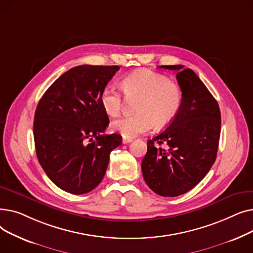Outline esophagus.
Wrapping results in <instances>:
<instances>
[{"mask_svg":"<svg viewBox=\"0 0 253 253\" xmlns=\"http://www.w3.org/2000/svg\"><path fill=\"white\" fill-rule=\"evenodd\" d=\"M131 141H132V139H131V138H127V137H124V138L122 139V142H123L124 144L129 143V142H131Z\"/></svg>","mask_w":253,"mask_h":253,"instance_id":"obj_1","label":"esophagus"}]
</instances>
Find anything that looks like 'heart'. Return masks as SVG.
Here are the masks:
<instances>
[{
  "instance_id": "obj_1",
  "label": "heart",
  "mask_w": 253,
  "mask_h": 253,
  "mask_svg": "<svg viewBox=\"0 0 253 253\" xmlns=\"http://www.w3.org/2000/svg\"><path fill=\"white\" fill-rule=\"evenodd\" d=\"M122 89L128 99H138L136 115L120 118L112 123V129L123 137L132 138L150 131L154 125L164 127L177 116L182 99L181 89L175 82L161 74L149 70L132 73L122 80ZM124 97L115 86H105L100 93L103 111L111 117L122 112Z\"/></svg>"
}]
</instances>
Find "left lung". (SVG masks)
<instances>
[{"label":"left lung","instance_id":"1","mask_svg":"<svg viewBox=\"0 0 253 253\" xmlns=\"http://www.w3.org/2000/svg\"><path fill=\"white\" fill-rule=\"evenodd\" d=\"M176 72L180 110L168 128L148 140L141 171L149 188L163 197L189 192L208 173L216 159L220 111L215 98L191 69L161 65ZM165 144L166 149L158 147Z\"/></svg>","mask_w":253,"mask_h":253}]
</instances>
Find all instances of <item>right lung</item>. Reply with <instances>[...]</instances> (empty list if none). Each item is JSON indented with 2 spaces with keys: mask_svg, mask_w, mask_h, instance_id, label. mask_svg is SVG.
I'll return each instance as SVG.
<instances>
[{
  "mask_svg": "<svg viewBox=\"0 0 253 253\" xmlns=\"http://www.w3.org/2000/svg\"><path fill=\"white\" fill-rule=\"evenodd\" d=\"M118 65H79L62 74L40 99L34 138L39 163L57 187L86 194L102 180L119 134L101 135L110 120L100 93ZM96 138L92 140V137Z\"/></svg>",
  "mask_w": 253,
  "mask_h": 253,
  "instance_id": "obj_1",
  "label": "right lung"
}]
</instances>
